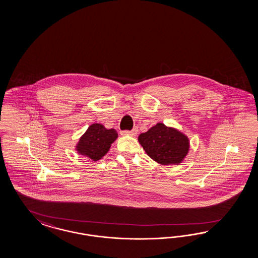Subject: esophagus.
<instances>
[{"instance_id": "obj_1", "label": "esophagus", "mask_w": 258, "mask_h": 258, "mask_svg": "<svg viewBox=\"0 0 258 258\" xmlns=\"http://www.w3.org/2000/svg\"><path fill=\"white\" fill-rule=\"evenodd\" d=\"M137 132H138V130L136 128V127H134L133 131H124V132H122L121 134L122 135H130V136H135L136 134H137Z\"/></svg>"}]
</instances>
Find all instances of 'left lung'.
<instances>
[{"mask_svg": "<svg viewBox=\"0 0 258 258\" xmlns=\"http://www.w3.org/2000/svg\"><path fill=\"white\" fill-rule=\"evenodd\" d=\"M138 141L153 161L164 165L181 164L190 149L184 133L164 123H157L147 133H141Z\"/></svg>", "mask_w": 258, "mask_h": 258, "instance_id": "1", "label": "left lung"}]
</instances>
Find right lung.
<instances>
[{
    "label": "right lung",
    "mask_w": 258,
    "mask_h": 258,
    "mask_svg": "<svg viewBox=\"0 0 258 258\" xmlns=\"http://www.w3.org/2000/svg\"><path fill=\"white\" fill-rule=\"evenodd\" d=\"M117 138L118 133L114 128L108 130L102 124L94 123L79 138L76 150L79 155L97 162L109 152L111 144Z\"/></svg>",
    "instance_id": "obj_1"
}]
</instances>
